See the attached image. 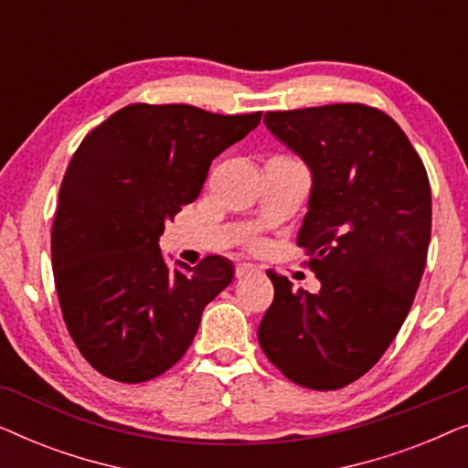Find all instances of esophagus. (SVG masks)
<instances>
[{"label":"esophagus","instance_id":"obj_1","mask_svg":"<svg viewBox=\"0 0 468 468\" xmlns=\"http://www.w3.org/2000/svg\"><path fill=\"white\" fill-rule=\"evenodd\" d=\"M255 272V266L249 264V261H240V264H236V277H247V274Z\"/></svg>","mask_w":468,"mask_h":468}]
</instances>
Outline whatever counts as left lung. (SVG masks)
<instances>
[{
    "label": "left lung",
    "instance_id": "8db88e82",
    "mask_svg": "<svg viewBox=\"0 0 468 468\" xmlns=\"http://www.w3.org/2000/svg\"><path fill=\"white\" fill-rule=\"evenodd\" d=\"M264 123L311 170L298 245L322 287L293 290L268 272L274 300L260 345L298 386L345 388L379 362L411 309L431 242V183L405 132L377 108L266 112Z\"/></svg>",
    "mask_w": 468,
    "mask_h": 468
}]
</instances>
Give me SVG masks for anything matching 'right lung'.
<instances>
[{
	"label": "right lung",
	"instance_id": "1",
	"mask_svg": "<svg viewBox=\"0 0 468 468\" xmlns=\"http://www.w3.org/2000/svg\"><path fill=\"white\" fill-rule=\"evenodd\" d=\"M261 112L132 104L89 132L69 159L53 221L55 287L76 347L108 379L140 383L185 356L202 311L234 279L208 255L165 264V221L200 196L210 162Z\"/></svg>",
	"mask_w": 468,
	"mask_h": 468
}]
</instances>
